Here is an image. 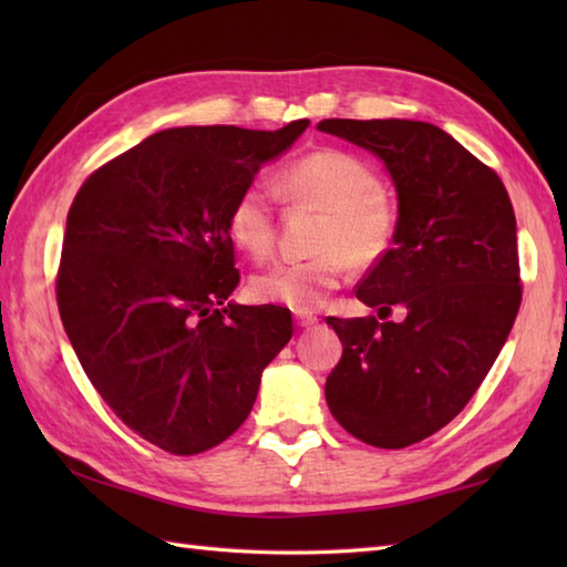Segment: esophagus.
Listing matches in <instances>:
<instances>
[{"label": "esophagus", "mask_w": 567, "mask_h": 567, "mask_svg": "<svg viewBox=\"0 0 567 567\" xmlns=\"http://www.w3.org/2000/svg\"><path fill=\"white\" fill-rule=\"evenodd\" d=\"M317 321H319V319H317V317H311V315H297V317H295V323H297L299 329H309V327H315Z\"/></svg>", "instance_id": "34e87169"}]
</instances>
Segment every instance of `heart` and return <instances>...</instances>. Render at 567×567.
Instances as JSON below:
<instances>
[{"mask_svg": "<svg viewBox=\"0 0 567 567\" xmlns=\"http://www.w3.org/2000/svg\"><path fill=\"white\" fill-rule=\"evenodd\" d=\"M275 189L290 207L319 209L311 236L317 252L305 260L275 262L250 280L258 302L290 307L299 315L319 309L339 290L355 262H375L394 244L396 207L382 189L375 167L341 148L299 155L275 177ZM226 231L250 258L265 260L275 248V195L250 183L234 197Z\"/></svg>", "mask_w": 567, "mask_h": 567, "instance_id": "b5f03b06", "label": "heart"}]
</instances>
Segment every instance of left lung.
Segmentation results:
<instances>
[{"mask_svg":"<svg viewBox=\"0 0 567 567\" xmlns=\"http://www.w3.org/2000/svg\"><path fill=\"white\" fill-rule=\"evenodd\" d=\"M319 128L384 161L400 197L394 244L355 287L378 317L327 323L343 355L327 378L333 419L375 449H406L463 412L522 305L507 189L443 128L409 118H323Z\"/></svg>","mask_w":567,"mask_h":567,"instance_id":"1","label":"left lung"}]
</instances>
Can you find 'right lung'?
Listing matches in <instances>:
<instances>
[{
	"label": "right lung",
	"instance_id": "obj_1",
	"mask_svg": "<svg viewBox=\"0 0 567 567\" xmlns=\"http://www.w3.org/2000/svg\"><path fill=\"white\" fill-rule=\"evenodd\" d=\"M307 124L161 131L97 167L70 204L55 275L65 333L112 412L167 453L236 433L292 339L290 309L224 307L240 280L226 214Z\"/></svg>",
	"mask_w": 567,
	"mask_h": 567
}]
</instances>
